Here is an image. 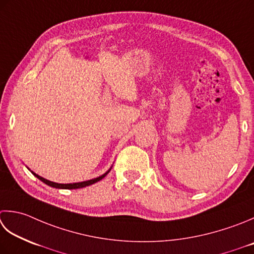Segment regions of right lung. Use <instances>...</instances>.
<instances>
[{
    "instance_id": "obj_1",
    "label": "right lung",
    "mask_w": 254,
    "mask_h": 254,
    "mask_svg": "<svg viewBox=\"0 0 254 254\" xmlns=\"http://www.w3.org/2000/svg\"><path fill=\"white\" fill-rule=\"evenodd\" d=\"M109 172H110V171H108L106 174H103V175L100 176V177L94 178V180H90V181H87V182H81V183H74V184H57V183H54V182L45 180V178L36 175V174H34V173H33V174L38 178V180H41L43 183H45V184H46V185L51 186V187L62 188V190H77V188H82V187H86V186H90V185H92V184L97 183V182H99V181H101L103 177L107 176V174H108Z\"/></svg>"
}]
</instances>
